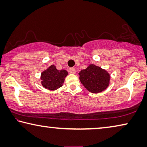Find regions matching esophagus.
Wrapping results in <instances>:
<instances>
[{
    "instance_id": "34e87169",
    "label": "esophagus",
    "mask_w": 147,
    "mask_h": 147,
    "mask_svg": "<svg viewBox=\"0 0 147 147\" xmlns=\"http://www.w3.org/2000/svg\"><path fill=\"white\" fill-rule=\"evenodd\" d=\"M69 71H70V73H72V74H75L76 73V69H74V68H71V69H69Z\"/></svg>"
}]
</instances>
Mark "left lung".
Instances as JSON below:
<instances>
[{
	"label": "left lung",
	"mask_w": 147,
	"mask_h": 147,
	"mask_svg": "<svg viewBox=\"0 0 147 147\" xmlns=\"http://www.w3.org/2000/svg\"><path fill=\"white\" fill-rule=\"evenodd\" d=\"M78 74L81 83L92 93L102 92L109 86L110 74L106 70L95 65H90Z\"/></svg>",
	"instance_id": "obj_1"
}]
</instances>
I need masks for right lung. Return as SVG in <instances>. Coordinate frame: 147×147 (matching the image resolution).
<instances>
[{"mask_svg":"<svg viewBox=\"0 0 147 147\" xmlns=\"http://www.w3.org/2000/svg\"><path fill=\"white\" fill-rule=\"evenodd\" d=\"M68 75L66 70L59 71L52 65L41 74V84L45 88L49 90H56L63 86L65 78Z\"/></svg>","mask_w":147,"mask_h":147,"instance_id":"right-lung-1","label":"right lung"}]
</instances>
